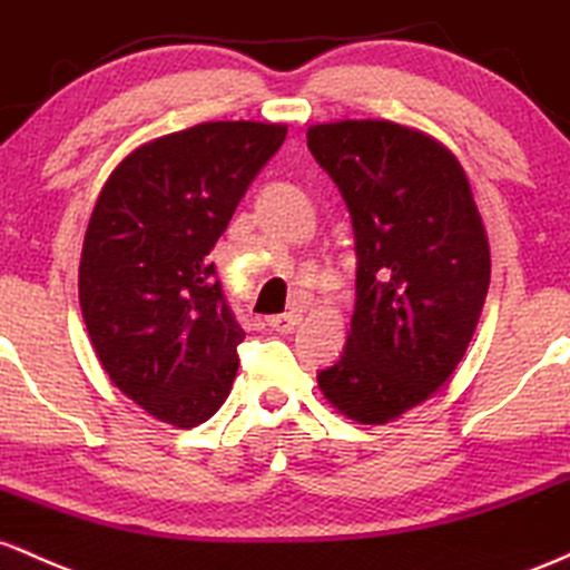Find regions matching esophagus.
<instances>
[{"label":"esophagus","instance_id":"obj_1","mask_svg":"<svg viewBox=\"0 0 570 570\" xmlns=\"http://www.w3.org/2000/svg\"><path fill=\"white\" fill-rule=\"evenodd\" d=\"M272 325V331H279V334H291L298 323H302V315L298 312H285V315H274L266 320Z\"/></svg>","mask_w":570,"mask_h":570}]
</instances>
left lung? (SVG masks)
<instances>
[{
    "instance_id": "8db88e82",
    "label": "left lung",
    "mask_w": 570,
    "mask_h": 570,
    "mask_svg": "<svg viewBox=\"0 0 570 570\" xmlns=\"http://www.w3.org/2000/svg\"><path fill=\"white\" fill-rule=\"evenodd\" d=\"M355 232L347 347L317 374L328 404L363 425L420 406L455 374L490 285V245L463 166L428 134L390 120L306 131Z\"/></svg>"
}]
</instances>
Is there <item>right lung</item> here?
<instances>
[{"label": "right lung", "mask_w": 570, "mask_h": 570, "mask_svg": "<svg viewBox=\"0 0 570 570\" xmlns=\"http://www.w3.org/2000/svg\"><path fill=\"white\" fill-rule=\"evenodd\" d=\"M285 134L255 120L166 134L115 166L96 199L82 320L112 385L161 423L196 428L232 393L245 331L209 253Z\"/></svg>", "instance_id": "1"}]
</instances>
